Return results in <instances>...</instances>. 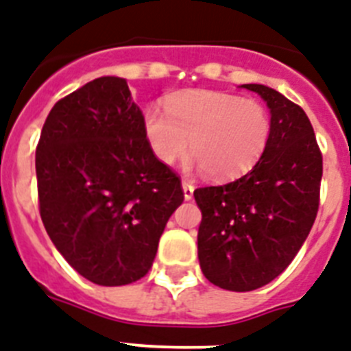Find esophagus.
Masks as SVG:
<instances>
[{
  "instance_id": "1",
  "label": "esophagus",
  "mask_w": 351,
  "mask_h": 351,
  "mask_svg": "<svg viewBox=\"0 0 351 351\" xmlns=\"http://www.w3.org/2000/svg\"><path fill=\"white\" fill-rule=\"evenodd\" d=\"M193 184L190 181H186V179H182V193H184V199L186 201H190L193 197Z\"/></svg>"
}]
</instances>
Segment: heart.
<instances>
[{"label": "heart", "instance_id": "heart-1", "mask_svg": "<svg viewBox=\"0 0 351 351\" xmlns=\"http://www.w3.org/2000/svg\"><path fill=\"white\" fill-rule=\"evenodd\" d=\"M165 109L149 107L143 114L145 140L161 163H173L190 145V167L231 179L247 172L267 147L271 118L251 98L193 89L170 95Z\"/></svg>", "mask_w": 351, "mask_h": 351}]
</instances>
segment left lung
Returning a JSON list of instances; mask_svg holds the SVG:
<instances>
[{"mask_svg": "<svg viewBox=\"0 0 351 351\" xmlns=\"http://www.w3.org/2000/svg\"><path fill=\"white\" fill-rule=\"evenodd\" d=\"M271 134L258 163L222 186L197 188L202 213L197 251L202 274L226 291L247 292L289 267L317 215L323 158L305 111L263 84Z\"/></svg>", "mask_w": 351, "mask_h": 351, "instance_id": "8db88e82", "label": "left lung"}]
</instances>
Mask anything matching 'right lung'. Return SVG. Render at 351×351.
<instances>
[{
    "label": "right lung",
    "instance_id": "add662e5",
    "mask_svg": "<svg viewBox=\"0 0 351 351\" xmlns=\"http://www.w3.org/2000/svg\"><path fill=\"white\" fill-rule=\"evenodd\" d=\"M40 219L89 282L127 285L152 267L181 181L150 150L125 78L100 77L55 104L36 150Z\"/></svg>",
    "mask_w": 351,
    "mask_h": 351
}]
</instances>
